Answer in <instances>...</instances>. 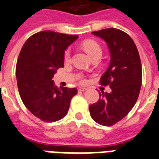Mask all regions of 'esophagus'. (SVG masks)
Listing matches in <instances>:
<instances>
[{
	"mask_svg": "<svg viewBox=\"0 0 159 159\" xmlns=\"http://www.w3.org/2000/svg\"><path fill=\"white\" fill-rule=\"evenodd\" d=\"M87 87H79V88H78V91H80V92H84V91H87Z\"/></svg>",
	"mask_w": 159,
	"mask_h": 159,
	"instance_id": "obj_1",
	"label": "esophagus"
}]
</instances>
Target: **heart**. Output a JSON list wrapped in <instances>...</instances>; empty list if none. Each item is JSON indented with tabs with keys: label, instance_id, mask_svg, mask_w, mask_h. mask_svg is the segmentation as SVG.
Segmentation results:
<instances>
[{
	"label": "heart",
	"instance_id": "heart-1",
	"mask_svg": "<svg viewBox=\"0 0 159 159\" xmlns=\"http://www.w3.org/2000/svg\"><path fill=\"white\" fill-rule=\"evenodd\" d=\"M82 48H84V50L87 53V54L89 55L90 57H93L95 55L99 54L101 53L102 54V48L101 46L99 45V43L96 42L94 40H91V39H88V40H85L82 42ZM70 57V51L67 49L66 52L64 53V59L68 60Z\"/></svg>",
	"mask_w": 159,
	"mask_h": 159
}]
</instances>
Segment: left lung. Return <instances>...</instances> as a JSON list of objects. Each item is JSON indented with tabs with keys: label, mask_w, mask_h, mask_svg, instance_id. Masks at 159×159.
<instances>
[{
	"label": "left lung",
	"mask_w": 159,
	"mask_h": 159,
	"mask_svg": "<svg viewBox=\"0 0 159 159\" xmlns=\"http://www.w3.org/2000/svg\"><path fill=\"white\" fill-rule=\"evenodd\" d=\"M107 43L111 61L101 77L102 86L109 85L111 93L101 92L97 103L89 106L97 123L111 126L125 117L135 105L142 83V66L135 43L130 36L118 29L92 32Z\"/></svg>",
	"instance_id": "8db88e82"
}]
</instances>
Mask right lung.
I'll use <instances>...</instances> for the list:
<instances>
[{
  "label": "right lung",
  "instance_id": "right-lung-1",
  "mask_svg": "<svg viewBox=\"0 0 159 159\" xmlns=\"http://www.w3.org/2000/svg\"><path fill=\"white\" fill-rule=\"evenodd\" d=\"M78 38L53 31L39 32L26 40L16 63V75L20 98L37 118L54 122L67 114L76 88L54 85L52 78L64 66V53Z\"/></svg>",
  "mask_w": 159,
  "mask_h": 159
}]
</instances>
